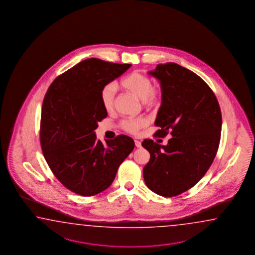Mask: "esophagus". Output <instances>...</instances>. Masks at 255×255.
<instances>
[{
    "label": "esophagus",
    "mask_w": 255,
    "mask_h": 255,
    "mask_svg": "<svg viewBox=\"0 0 255 255\" xmlns=\"http://www.w3.org/2000/svg\"><path fill=\"white\" fill-rule=\"evenodd\" d=\"M135 145L136 147H141V142L138 140H135Z\"/></svg>",
    "instance_id": "esophagus-1"
}]
</instances>
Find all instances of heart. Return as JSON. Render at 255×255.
<instances>
[{
    "label": "heart",
    "instance_id": "1",
    "mask_svg": "<svg viewBox=\"0 0 255 255\" xmlns=\"http://www.w3.org/2000/svg\"><path fill=\"white\" fill-rule=\"evenodd\" d=\"M120 85L128 90L131 93L138 97L140 100H144L145 105L153 107L158 103L161 99V90L153 86V81L149 77L141 73L139 71H133L120 81ZM117 85L115 83H110L106 85L100 92V100L104 110L110 112L114 109L115 105ZM147 124L145 118L139 119H128L123 120L121 126L122 128L130 134H136L142 128Z\"/></svg>",
    "mask_w": 255,
    "mask_h": 255
}]
</instances>
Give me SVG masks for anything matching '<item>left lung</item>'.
<instances>
[{
  "instance_id": "obj_1",
  "label": "left lung",
  "mask_w": 255,
  "mask_h": 255,
  "mask_svg": "<svg viewBox=\"0 0 255 255\" xmlns=\"http://www.w3.org/2000/svg\"><path fill=\"white\" fill-rule=\"evenodd\" d=\"M148 74L160 81L162 102L155 134L172 138L166 145L145 139L149 152L143 169L145 185L165 197L196 185L209 169L219 146L222 113L213 90L193 71L174 62L158 64Z\"/></svg>"
}]
</instances>
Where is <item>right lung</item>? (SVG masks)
I'll return each mask as SVG.
<instances>
[{
    "label": "right lung",
    "mask_w": 255,
    "mask_h": 255,
    "mask_svg": "<svg viewBox=\"0 0 255 255\" xmlns=\"http://www.w3.org/2000/svg\"><path fill=\"white\" fill-rule=\"evenodd\" d=\"M130 67L94 58L83 60L57 77L44 97L42 153L57 179L78 195L91 196L107 189L135 147L128 135L106 139L104 145L95 134L98 123L108 116L101 90Z\"/></svg>",
    "instance_id": "add662e5"
}]
</instances>
